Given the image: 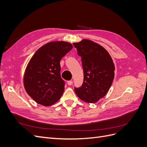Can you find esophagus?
Returning a JSON list of instances; mask_svg holds the SVG:
<instances>
[{
    "mask_svg": "<svg viewBox=\"0 0 147 147\" xmlns=\"http://www.w3.org/2000/svg\"><path fill=\"white\" fill-rule=\"evenodd\" d=\"M73 83V82L72 80H69V81H67V84H69V85H72Z\"/></svg>",
    "mask_w": 147,
    "mask_h": 147,
    "instance_id": "obj_1",
    "label": "esophagus"
}]
</instances>
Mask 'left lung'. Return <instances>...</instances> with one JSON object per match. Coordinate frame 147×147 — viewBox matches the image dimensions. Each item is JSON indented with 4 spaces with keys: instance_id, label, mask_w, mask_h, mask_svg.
I'll use <instances>...</instances> for the list:
<instances>
[{
    "instance_id": "8db88e82",
    "label": "left lung",
    "mask_w": 147,
    "mask_h": 147,
    "mask_svg": "<svg viewBox=\"0 0 147 147\" xmlns=\"http://www.w3.org/2000/svg\"><path fill=\"white\" fill-rule=\"evenodd\" d=\"M82 57L84 78L81 87L75 88L77 96L88 103H96L104 97L112 85L115 65L108 51L99 44L83 39L73 43Z\"/></svg>"
}]
</instances>
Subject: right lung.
Returning <instances> with one entry per match:
<instances>
[{"label": "right lung", "instance_id": "1", "mask_svg": "<svg viewBox=\"0 0 147 147\" xmlns=\"http://www.w3.org/2000/svg\"><path fill=\"white\" fill-rule=\"evenodd\" d=\"M72 48L67 42H49L31 57L23 83L26 91L37 104L50 106L60 99L65 86L60 75V61Z\"/></svg>", "mask_w": 147, "mask_h": 147}]
</instances>
